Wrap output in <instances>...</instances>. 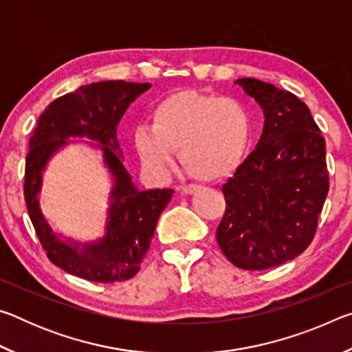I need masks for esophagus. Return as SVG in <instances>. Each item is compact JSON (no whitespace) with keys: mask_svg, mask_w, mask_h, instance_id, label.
<instances>
[{"mask_svg":"<svg viewBox=\"0 0 352 352\" xmlns=\"http://www.w3.org/2000/svg\"><path fill=\"white\" fill-rule=\"evenodd\" d=\"M177 189L180 190L182 194H184V195H189V194L197 192V190L200 189V186H197V184H183V186H178Z\"/></svg>","mask_w":352,"mask_h":352,"instance_id":"34e87169","label":"esophagus"}]
</instances>
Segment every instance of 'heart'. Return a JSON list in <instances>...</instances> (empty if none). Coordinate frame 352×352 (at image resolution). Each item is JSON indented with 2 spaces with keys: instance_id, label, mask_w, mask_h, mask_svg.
<instances>
[{
  "instance_id": "1",
  "label": "heart",
  "mask_w": 352,
  "mask_h": 352,
  "mask_svg": "<svg viewBox=\"0 0 352 352\" xmlns=\"http://www.w3.org/2000/svg\"><path fill=\"white\" fill-rule=\"evenodd\" d=\"M152 129L133 142L141 163L162 174L178 148L183 168L199 180H222L239 168L253 140V118L241 99L194 90L177 91L153 107Z\"/></svg>"
}]
</instances>
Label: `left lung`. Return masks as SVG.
I'll return each instance as SVG.
<instances>
[{
  "label": "left lung",
  "instance_id": "8db88e82",
  "mask_svg": "<svg viewBox=\"0 0 352 352\" xmlns=\"http://www.w3.org/2000/svg\"><path fill=\"white\" fill-rule=\"evenodd\" d=\"M236 83L262 107L265 122L258 146L223 184L216 239L231 264L265 270L314 241L329 190L326 141L294 93L252 77Z\"/></svg>",
  "mask_w": 352,
  "mask_h": 352
}]
</instances>
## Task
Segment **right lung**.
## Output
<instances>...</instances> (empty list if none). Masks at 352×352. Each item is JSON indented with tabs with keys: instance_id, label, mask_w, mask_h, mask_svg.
<instances>
[{
	"instance_id": "add662e5",
	"label": "right lung",
	"mask_w": 352,
	"mask_h": 352,
	"mask_svg": "<svg viewBox=\"0 0 352 352\" xmlns=\"http://www.w3.org/2000/svg\"><path fill=\"white\" fill-rule=\"evenodd\" d=\"M151 88V83L105 80L83 85L57 98L41 113L32 136L25 168V200L35 233L52 264L91 283L127 281L140 272L160 214L169 204L174 189L138 190L119 155L116 126L130 102ZM69 135H87L100 142L104 161L116 178L104 240L86 246L62 243L52 233L39 211L36 194L41 170Z\"/></svg>"
}]
</instances>
